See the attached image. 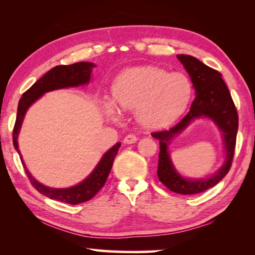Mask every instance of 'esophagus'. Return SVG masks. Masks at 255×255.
<instances>
[{
  "instance_id": "1",
  "label": "esophagus",
  "mask_w": 255,
  "mask_h": 255,
  "mask_svg": "<svg viewBox=\"0 0 255 255\" xmlns=\"http://www.w3.org/2000/svg\"><path fill=\"white\" fill-rule=\"evenodd\" d=\"M137 141V137L133 135V133H129L126 137L124 138V143L125 144H133Z\"/></svg>"
}]
</instances>
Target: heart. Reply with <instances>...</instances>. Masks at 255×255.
Wrapping results in <instances>:
<instances>
[{
    "instance_id": "1",
    "label": "heart",
    "mask_w": 255,
    "mask_h": 255,
    "mask_svg": "<svg viewBox=\"0 0 255 255\" xmlns=\"http://www.w3.org/2000/svg\"><path fill=\"white\" fill-rule=\"evenodd\" d=\"M192 94L190 80L182 73L155 66H137L124 71L112 86V102L124 110L136 109L138 122L147 128L167 126L180 117ZM114 115L110 105H106Z\"/></svg>"
}]
</instances>
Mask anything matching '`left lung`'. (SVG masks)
Returning a JSON list of instances; mask_svg holds the SVG:
<instances>
[{"instance_id":"1","label":"left lung","mask_w":255,"mask_h":255,"mask_svg":"<svg viewBox=\"0 0 255 255\" xmlns=\"http://www.w3.org/2000/svg\"><path fill=\"white\" fill-rule=\"evenodd\" d=\"M178 59L183 64L191 77L193 88L196 90V98L190 107V111L178 124L167 130L154 131L152 136L159 140L157 169L159 181L175 193L196 195L213 188L230 171L235 152L239 115L230 90L222 79L221 73L205 65L192 56L178 55ZM200 117H207L213 120L223 132L227 150L226 163L210 178L198 180L184 179L174 169L167 152V145L171 138L183 131L192 120Z\"/></svg>"}]
</instances>
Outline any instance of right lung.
<instances>
[{
	"instance_id": "add662e5",
	"label": "right lung",
	"mask_w": 255,
	"mask_h": 255,
	"mask_svg": "<svg viewBox=\"0 0 255 255\" xmlns=\"http://www.w3.org/2000/svg\"><path fill=\"white\" fill-rule=\"evenodd\" d=\"M92 67H94L93 63L89 62H80L72 64V65H58L54 68H51L46 74L40 77L36 83H34L31 88L27 90L23 94L22 98L20 99L18 105V114H16V119L13 128V145L14 148L18 154L20 155L21 162L24 167L25 173H27L30 182L41 195L50 198V199L66 202L70 205H79L82 202H85L97 195L100 191L103 185H105L106 181L109 175L112 163L116 155L118 153V149L120 147V143H117L115 146L108 150V152L103 155L100 159L96 169L92 171L88 178L81 183L76 184L75 187L66 188V189H54L46 187V185L41 184L30 174V172L25 167V164L21 157V153L18 145V135L22 125L23 118L25 112H27L28 108L32 105L34 101H37L42 94L53 90L70 88V86H79L83 84H88L90 79H91V72Z\"/></svg>"
}]
</instances>
